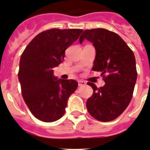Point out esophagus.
Returning <instances> with one entry per match:
<instances>
[{"instance_id": "esophagus-1", "label": "esophagus", "mask_w": 150, "mask_h": 150, "mask_svg": "<svg viewBox=\"0 0 150 150\" xmlns=\"http://www.w3.org/2000/svg\"><path fill=\"white\" fill-rule=\"evenodd\" d=\"M79 86H84V85H86V82L83 80H79Z\"/></svg>"}]
</instances>
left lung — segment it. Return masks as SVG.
Masks as SVG:
<instances>
[{"label":"left lung","instance_id":"8db88e82","mask_svg":"<svg viewBox=\"0 0 150 150\" xmlns=\"http://www.w3.org/2000/svg\"><path fill=\"white\" fill-rule=\"evenodd\" d=\"M84 40L93 43L96 56L92 69L101 72L105 82L99 88L88 83L93 94L87 100V109L99 121H110L125 110L132 99L137 78L135 56L119 35L106 29L85 30L79 42Z\"/></svg>","mask_w":150,"mask_h":150}]
</instances>
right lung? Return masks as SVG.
Masks as SVG:
<instances>
[{
    "label": "right lung",
    "instance_id": "right-lung-1",
    "mask_svg": "<svg viewBox=\"0 0 150 150\" xmlns=\"http://www.w3.org/2000/svg\"><path fill=\"white\" fill-rule=\"evenodd\" d=\"M80 29H51L39 33L21 55L18 79L21 92L30 110L37 119L53 122L64 115L69 98L78 82L53 75L62 62L65 50L79 39Z\"/></svg>",
    "mask_w": 150,
    "mask_h": 150
}]
</instances>
